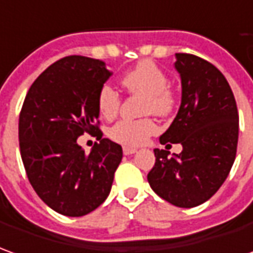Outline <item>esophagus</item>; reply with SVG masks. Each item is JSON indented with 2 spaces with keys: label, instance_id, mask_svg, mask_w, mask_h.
Segmentation results:
<instances>
[{
  "label": "esophagus",
  "instance_id": "esophagus-1",
  "mask_svg": "<svg viewBox=\"0 0 253 253\" xmlns=\"http://www.w3.org/2000/svg\"><path fill=\"white\" fill-rule=\"evenodd\" d=\"M135 152H137V149L135 148H130V147H125V148H123V154H125V155H133Z\"/></svg>",
  "mask_w": 253,
  "mask_h": 253
}]
</instances>
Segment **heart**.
<instances>
[{
  "mask_svg": "<svg viewBox=\"0 0 253 253\" xmlns=\"http://www.w3.org/2000/svg\"><path fill=\"white\" fill-rule=\"evenodd\" d=\"M122 83L133 94L145 98L142 112L155 115H169L174 108L173 94L168 90L169 79L155 63L144 61L138 63L122 79ZM120 106V95L111 84H105L98 92V111L105 119H113ZM159 127L151 118L131 120L122 119L109 130L113 141L126 147H137L144 144L151 135L158 133Z\"/></svg>",
  "mask_w": 253,
  "mask_h": 253,
  "instance_id": "obj_1",
  "label": "heart"
}]
</instances>
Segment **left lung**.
Here are the masks:
<instances>
[{
  "instance_id": "1",
  "label": "left lung",
  "mask_w": 253,
  "mask_h": 253,
  "mask_svg": "<svg viewBox=\"0 0 253 253\" xmlns=\"http://www.w3.org/2000/svg\"><path fill=\"white\" fill-rule=\"evenodd\" d=\"M181 104L161 144H181V154L154 149L151 188L171 205L194 208L206 202L224 183L238 144V111L226 77L205 59L176 54Z\"/></svg>"
}]
</instances>
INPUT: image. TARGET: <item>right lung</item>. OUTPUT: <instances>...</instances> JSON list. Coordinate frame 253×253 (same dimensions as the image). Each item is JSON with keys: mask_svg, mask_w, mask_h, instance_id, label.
Listing matches in <instances>:
<instances>
[{"mask_svg": "<svg viewBox=\"0 0 253 253\" xmlns=\"http://www.w3.org/2000/svg\"><path fill=\"white\" fill-rule=\"evenodd\" d=\"M112 72L87 56H66L32 84L19 116V145L29 181L55 212L79 217L108 198L123 158L119 144L102 138L98 92ZM100 135L87 156L77 138Z\"/></svg>", "mask_w": 253, "mask_h": 253, "instance_id": "right-lung-1", "label": "right lung"}]
</instances>
